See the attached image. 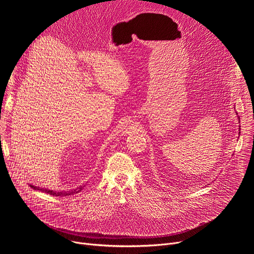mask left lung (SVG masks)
<instances>
[{"label":"left lung","mask_w":254,"mask_h":254,"mask_svg":"<svg viewBox=\"0 0 254 254\" xmlns=\"http://www.w3.org/2000/svg\"><path fill=\"white\" fill-rule=\"evenodd\" d=\"M239 133H240V131H239Z\"/></svg>","instance_id":"1"}]
</instances>
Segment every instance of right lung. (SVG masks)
Masks as SVG:
<instances>
[{"mask_svg": "<svg viewBox=\"0 0 254 254\" xmlns=\"http://www.w3.org/2000/svg\"><path fill=\"white\" fill-rule=\"evenodd\" d=\"M30 187L31 188H33V189H35V190H40V191H42V192H45V193H47V194H49V195H53V196H69V195H72V194H75V193H78V192H80L81 190H82V187H79V188H77V189H73L72 191H62V192H55V191H52V190H48V189H39V188H37V187H35V186H33V185H30Z\"/></svg>", "mask_w": 254, "mask_h": 254, "instance_id": "add662e5", "label": "right lung"}]
</instances>
